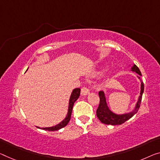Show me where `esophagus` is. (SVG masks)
<instances>
[{
	"label": "esophagus",
	"instance_id": "34e87169",
	"mask_svg": "<svg viewBox=\"0 0 160 160\" xmlns=\"http://www.w3.org/2000/svg\"><path fill=\"white\" fill-rule=\"evenodd\" d=\"M89 90H88V88H87V87H83L82 88V90H81V94L82 96H87L89 94Z\"/></svg>",
	"mask_w": 160,
	"mask_h": 160
}]
</instances>
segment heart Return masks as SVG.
<instances>
[{
    "mask_svg": "<svg viewBox=\"0 0 160 160\" xmlns=\"http://www.w3.org/2000/svg\"><path fill=\"white\" fill-rule=\"evenodd\" d=\"M107 68H108L107 66H102V67L99 68V71H98V72H97V74H102L103 73L107 70Z\"/></svg>",
    "mask_w": 160,
    "mask_h": 160,
    "instance_id": "1",
    "label": "heart"
}]
</instances>
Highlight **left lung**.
Instances as JSON below:
<instances>
[{
    "mask_svg": "<svg viewBox=\"0 0 160 160\" xmlns=\"http://www.w3.org/2000/svg\"><path fill=\"white\" fill-rule=\"evenodd\" d=\"M131 66V71L132 72H134L137 73L139 76H137V78H139L141 82V87H140V94L138 97V99H137V102L135 104V107L134 109L132 111L127 112V113H124V114H118L116 113L113 112L111 109H109V107H108L107 102V99H106V95L105 93L103 92V91H100L99 92V96L100 99V102L99 107L97 110V116L98 117L101 122H102L103 124H108V125H119L122 124L123 123H124L127 120L134 116V115L136 114V113L138 112L139 109L140 104H141L142 101V94H143L144 92V83L142 82L141 77L142 73L140 72L139 68L137 66L133 64L132 66L129 65Z\"/></svg>",
    "mask_w": 160,
    "mask_h": 160,
    "instance_id": "1",
    "label": "left lung"
}]
</instances>
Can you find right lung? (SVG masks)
I'll return each mask as SVG.
<instances>
[{
	"label": "right lung",
	"mask_w": 160,
	"mask_h": 160,
	"mask_svg": "<svg viewBox=\"0 0 160 160\" xmlns=\"http://www.w3.org/2000/svg\"><path fill=\"white\" fill-rule=\"evenodd\" d=\"M80 92H81V89L79 88H74V89L72 91V94H71V96H70V98H69V102H68L67 114H66V117L62 120V121H61L60 123H58V124L55 125V126L49 127H42V128H41V127H37L38 128L46 130V131H57V130L66 127V125L68 124V123L70 121L73 104H74L76 101H77L78 99V97H79Z\"/></svg>",
	"instance_id": "obj_1"
}]
</instances>
